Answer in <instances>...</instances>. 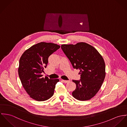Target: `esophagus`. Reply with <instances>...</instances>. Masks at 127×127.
Segmentation results:
<instances>
[{
    "label": "esophagus",
    "mask_w": 127,
    "mask_h": 127,
    "mask_svg": "<svg viewBox=\"0 0 127 127\" xmlns=\"http://www.w3.org/2000/svg\"><path fill=\"white\" fill-rule=\"evenodd\" d=\"M62 81L63 82H64V83H68V82H69L70 81V80H62Z\"/></svg>",
    "instance_id": "1"
}]
</instances>
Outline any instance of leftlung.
Returning a JSON list of instances; mask_svg holds the SVG:
<instances>
[{
  "label": "left lung",
  "instance_id": "8db88e82",
  "mask_svg": "<svg viewBox=\"0 0 127 127\" xmlns=\"http://www.w3.org/2000/svg\"><path fill=\"white\" fill-rule=\"evenodd\" d=\"M61 49L74 69L80 70L81 79L72 81L76 89L72 93L75 98L89 100L98 92L106 76L103 58L94 47L85 42L62 44Z\"/></svg>",
  "mask_w": 127,
  "mask_h": 127
}]
</instances>
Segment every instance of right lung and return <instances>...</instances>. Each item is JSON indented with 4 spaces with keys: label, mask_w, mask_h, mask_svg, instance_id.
I'll use <instances>...</instances> for the list:
<instances>
[{
    "label": "right lung",
    "mask_w": 127,
    "mask_h": 127,
    "mask_svg": "<svg viewBox=\"0 0 127 127\" xmlns=\"http://www.w3.org/2000/svg\"><path fill=\"white\" fill-rule=\"evenodd\" d=\"M60 46L52 43H38L26 50L19 60L18 75L24 89L32 98L38 101L50 98L59 80L42 77L41 73L48 63V58Z\"/></svg>",
    "instance_id": "add662e5"
}]
</instances>
